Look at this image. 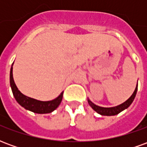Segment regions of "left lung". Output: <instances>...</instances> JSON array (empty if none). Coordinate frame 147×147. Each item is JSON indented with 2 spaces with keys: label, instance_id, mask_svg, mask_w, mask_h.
<instances>
[{
  "label": "left lung",
  "instance_id": "1",
  "mask_svg": "<svg viewBox=\"0 0 147 147\" xmlns=\"http://www.w3.org/2000/svg\"><path fill=\"white\" fill-rule=\"evenodd\" d=\"M137 90H138V84L136 86L135 91L133 92L132 95L127 100L126 102H124L122 104L117 105V106H114V107H109V108H106V107H102V106H98V105H95L94 103H93L89 98L88 100V103H89L90 106L94 109V110L97 112L98 113L102 116H115L117 114L120 113V112H122L124 109H126L129 107L131 104L132 103L134 99L136 98V93H137Z\"/></svg>",
  "mask_w": 147,
  "mask_h": 147
}]
</instances>
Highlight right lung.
I'll use <instances>...</instances> for the list:
<instances>
[{"label":"right lung","mask_w":147,"mask_h":147,"mask_svg":"<svg viewBox=\"0 0 147 147\" xmlns=\"http://www.w3.org/2000/svg\"><path fill=\"white\" fill-rule=\"evenodd\" d=\"M12 65L10 70V86H11V91H12L14 98L22 107L26 109L27 110L39 114L49 113L57 108L63 98V92H61V94L58 96L57 98L53 99L52 101H47V102L39 101V100H36V99L24 95V94H22L19 90L14 82L13 75H12Z\"/></svg>","instance_id":"1"}]
</instances>
